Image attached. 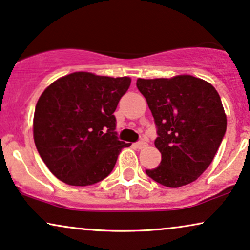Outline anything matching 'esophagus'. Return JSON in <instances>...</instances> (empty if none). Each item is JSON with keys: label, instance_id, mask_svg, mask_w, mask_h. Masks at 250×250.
Instances as JSON below:
<instances>
[{"label": "esophagus", "instance_id": "34e87169", "mask_svg": "<svg viewBox=\"0 0 250 250\" xmlns=\"http://www.w3.org/2000/svg\"><path fill=\"white\" fill-rule=\"evenodd\" d=\"M146 146H148V144H146V142H144V141H140V142L135 143V148L138 149V150L144 149V148H146Z\"/></svg>", "mask_w": 250, "mask_h": 250}]
</instances>
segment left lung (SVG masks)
I'll list each match as a JSON object with an SVG mask.
<instances>
[{"mask_svg":"<svg viewBox=\"0 0 250 250\" xmlns=\"http://www.w3.org/2000/svg\"><path fill=\"white\" fill-rule=\"evenodd\" d=\"M136 86L155 119V146L162 154L161 164L146 170V174L172 188L197 180L212 163L226 133L219 93L209 83L188 74L138 78Z\"/></svg>","mask_w":250,"mask_h":250,"instance_id":"left-lung-1","label":"left lung"}]
</instances>
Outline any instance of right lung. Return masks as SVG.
Instances as JSON below:
<instances>
[{"label": "right lung", "instance_id": "add662e5", "mask_svg": "<svg viewBox=\"0 0 250 250\" xmlns=\"http://www.w3.org/2000/svg\"><path fill=\"white\" fill-rule=\"evenodd\" d=\"M129 77L74 72L53 81L39 96L34 140L49 170L72 186H87L112 172L130 143L116 137L115 112Z\"/></svg>", "mask_w": 250, "mask_h": 250}]
</instances>
